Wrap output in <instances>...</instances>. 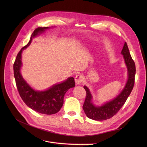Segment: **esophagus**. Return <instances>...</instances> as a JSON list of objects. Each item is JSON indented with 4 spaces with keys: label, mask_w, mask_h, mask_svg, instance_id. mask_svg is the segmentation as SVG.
I'll return each mask as SVG.
<instances>
[{
    "label": "esophagus",
    "mask_w": 147,
    "mask_h": 147,
    "mask_svg": "<svg viewBox=\"0 0 147 147\" xmlns=\"http://www.w3.org/2000/svg\"><path fill=\"white\" fill-rule=\"evenodd\" d=\"M83 77L81 74H78L75 77V82L77 84H80L82 82H83Z\"/></svg>",
    "instance_id": "obj_1"
}]
</instances>
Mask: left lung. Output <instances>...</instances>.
<instances>
[{"instance_id": "8db88e82", "label": "left lung", "mask_w": 147, "mask_h": 147, "mask_svg": "<svg viewBox=\"0 0 147 147\" xmlns=\"http://www.w3.org/2000/svg\"><path fill=\"white\" fill-rule=\"evenodd\" d=\"M121 53L124 57L127 66L128 80L125 88L116 98H115L112 101L104 104L102 106L96 107L92 102V96L89 89L86 86H84V89L86 92V96L83 105V109L86 116L89 119L101 121L113 117L125 104L134 88L136 67L135 62L130 55L126 42L125 43Z\"/></svg>"}]
</instances>
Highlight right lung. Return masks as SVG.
I'll return each instance as SVG.
<instances>
[{
	"label": "right lung",
	"instance_id": "1",
	"mask_svg": "<svg viewBox=\"0 0 147 147\" xmlns=\"http://www.w3.org/2000/svg\"><path fill=\"white\" fill-rule=\"evenodd\" d=\"M49 27H38L34 30L28 43L22 48L17 54L13 64V74L19 94L24 103L32 110L44 114H53L58 113L64 104V96L67 91L75 86L73 78L56 84L48 90L37 91L31 88L22 78L20 73L22 65L21 53L32 42V38L43 33Z\"/></svg>",
	"mask_w": 147,
	"mask_h": 147
}]
</instances>
